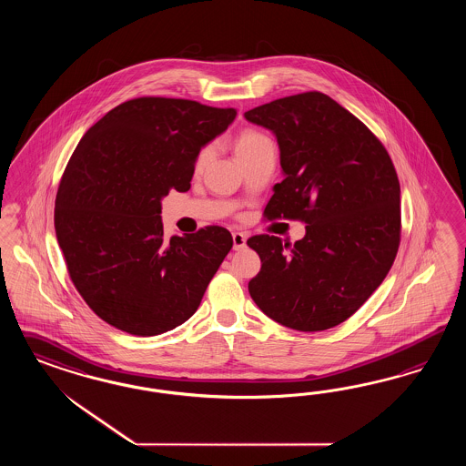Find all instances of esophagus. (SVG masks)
<instances>
[{"label":"esophagus","instance_id":"1","mask_svg":"<svg viewBox=\"0 0 466 466\" xmlns=\"http://www.w3.org/2000/svg\"><path fill=\"white\" fill-rule=\"evenodd\" d=\"M232 240H234V249H236V251H239L242 248H246L248 236H246V234H242V232H234V234H232Z\"/></svg>","mask_w":466,"mask_h":466}]
</instances>
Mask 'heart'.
<instances>
[{
    "mask_svg": "<svg viewBox=\"0 0 466 466\" xmlns=\"http://www.w3.org/2000/svg\"><path fill=\"white\" fill-rule=\"evenodd\" d=\"M271 143L267 135L259 133V131H254V129H246L242 131L238 140H236V156L240 154H246V152H251L258 147H263V145H268ZM212 157V148L210 147H205L199 150V154L197 157V169H201Z\"/></svg>",
    "mask_w": 466,
    "mask_h": 466,
    "instance_id": "b5f03b06",
    "label": "heart"
}]
</instances>
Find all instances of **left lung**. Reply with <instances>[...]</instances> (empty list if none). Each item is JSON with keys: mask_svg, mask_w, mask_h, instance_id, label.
I'll list each match as a JSON object with an SVG mask.
<instances>
[{"mask_svg": "<svg viewBox=\"0 0 466 466\" xmlns=\"http://www.w3.org/2000/svg\"><path fill=\"white\" fill-rule=\"evenodd\" d=\"M244 116L271 129L280 147L285 179L273 187L267 220L306 224L294 246L268 234L248 239L261 258L249 294L280 325L329 329L349 319L393 267L401 208L391 157L360 119L316 90Z\"/></svg>", "mask_w": 466, "mask_h": 466, "instance_id": "obj_1", "label": "left lung"}]
</instances>
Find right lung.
Returning a JSON list of instances; mask_svg holds the SVG:
<instances>
[{
  "instance_id": "add662e5",
  "label": "right lung",
  "mask_w": 466,
  "mask_h": 466,
  "mask_svg": "<svg viewBox=\"0 0 466 466\" xmlns=\"http://www.w3.org/2000/svg\"><path fill=\"white\" fill-rule=\"evenodd\" d=\"M238 111L138 97L84 135L61 176L57 244L71 282L100 319L137 337L183 325L232 248L224 227L164 238L160 199L187 191L201 147Z\"/></svg>"
}]
</instances>
